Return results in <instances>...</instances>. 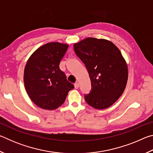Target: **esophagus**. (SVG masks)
<instances>
[{
  "instance_id": "34e87169",
  "label": "esophagus",
  "mask_w": 153,
  "mask_h": 153,
  "mask_svg": "<svg viewBox=\"0 0 153 153\" xmlns=\"http://www.w3.org/2000/svg\"><path fill=\"white\" fill-rule=\"evenodd\" d=\"M74 86H75V88L77 89L79 88V83L78 82H76L74 84Z\"/></svg>"
}]
</instances>
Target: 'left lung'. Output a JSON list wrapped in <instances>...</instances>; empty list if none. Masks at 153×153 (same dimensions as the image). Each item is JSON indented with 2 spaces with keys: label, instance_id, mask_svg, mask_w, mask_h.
<instances>
[{
  "label": "left lung",
  "instance_id": "1",
  "mask_svg": "<svg viewBox=\"0 0 153 153\" xmlns=\"http://www.w3.org/2000/svg\"><path fill=\"white\" fill-rule=\"evenodd\" d=\"M74 48L91 81L85 100L97 109L109 107L123 94L128 81V65L120 51L111 41L94 38L74 44Z\"/></svg>",
  "mask_w": 153,
  "mask_h": 153
}]
</instances>
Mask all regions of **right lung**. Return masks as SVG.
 <instances>
[{
  "label": "right lung",
  "mask_w": 153,
  "mask_h": 153,
  "mask_svg": "<svg viewBox=\"0 0 153 153\" xmlns=\"http://www.w3.org/2000/svg\"><path fill=\"white\" fill-rule=\"evenodd\" d=\"M67 48L66 44H46L31 55L25 65V90L33 102L44 109L54 110L60 107L69 90L74 88L59 69Z\"/></svg>",
  "instance_id": "obj_1"
}]
</instances>
